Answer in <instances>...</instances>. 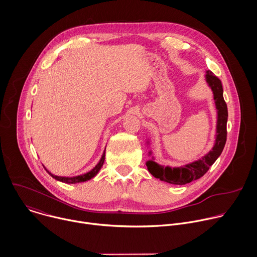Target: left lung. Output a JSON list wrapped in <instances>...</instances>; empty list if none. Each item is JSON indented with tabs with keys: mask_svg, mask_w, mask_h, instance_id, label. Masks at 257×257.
I'll return each instance as SVG.
<instances>
[{
	"mask_svg": "<svg viewBox=\"0 0 257 257\" xmlns=\"http://www.w3.org/2000/svg\"><path fill=\"white\" fill-rule=\"evenodd\" d=\"M206 81L211 88L215 105L217 109V126H216V139L212 150H210L202 158L186 164L181 167L163 166L154 161V157L146 162L148 172L156 179L172 185H186L193 181L202 178L210 168L211 165L221 155L226 139H227V119L228 110L226 102L223 98V87L221 80L210 70L206 71ZM151 155V151H149Z\"/></svg>",
	"mask_w": 257,
	"mask_h": 257,
	"instance_id": "obj_1",
	"label": "left lung"
}]
</instances>
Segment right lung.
Returning a JSON list of instances; mask_svg holds the SVG:
<instances>
[{"instance_id":"right-lung-1","label":"right lung","mask_w":257,"mask_h":257,"mask_svg":"<svg viewBox=\"0 0 257 257\" xmlns=\"http://www.w3.org/2000/svg\"><path fill=\"white\" fill-rule=\"evenodd\" d=\"M105 153H106V150H104L103 152V155L99 161V163L92 169L90 170V172H88L87 174H83V175H80V176H76V177H58V176H55V175H52L49 170L46 169V167L44 166L46 172L53 178L55 179L56 181H59V182H62V183H65V184H77V183H82V182H87L93 178H95L97 176V174L99 173V170L101 169V167L103 166L104 164V161H105Z\"/></svg>"}]
</instances>
